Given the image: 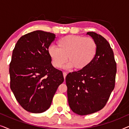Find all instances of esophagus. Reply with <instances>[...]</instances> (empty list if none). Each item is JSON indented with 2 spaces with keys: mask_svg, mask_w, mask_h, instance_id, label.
I'll return each instance as SVG.
<instances>
[{
  "mask_svg": "<svg viewBox=\"0 0 129 129\" xmlns=\"http://www.w3.org/2000/svg\"><path fill=\"white\" fill-rule=\"evenodd\" d=\"M63 77H64V78L65 79V78H66V77L67 76V73H66V72H63Z\"/></svg>",
  "mask_w": 129,
  "mask_h": 129,
  "instance_id": "34e87169",
  "label": "esophagus"
}]
</instances>
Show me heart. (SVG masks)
Wrapping results in <instances>:
<instances>
[{
    "mask_svg": "<svg viewBox=\"0 0 129 129\" xmlns=\"http://www.w3.org/2000/svg\"><path fill=\"white\" fill-rule=\"evenodd\" d=\"M57 45L58 48L51 46L48 49L52 64L56 68H61L68 59L67 68L83 70L94 60L98 50L93 39L77 35L63 37L58 40Z\"/></svg>",
    "mask_w": 129,
    "mask_h": 129,
    "instance_id": "heart-1",
    "label": "heart"
}]
</instances>
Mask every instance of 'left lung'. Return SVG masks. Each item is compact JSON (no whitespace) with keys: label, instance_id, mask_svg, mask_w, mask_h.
Returning a JSON list of instances; mask_svg holds the SVG:
<instances>
[{"label":"left lung","instance_id":"1","mask_svg":"<svg viewBox=\"0 0 129 129\" xmlns=\"http://www.w3.org/2000/svg\"><path fill=\"white\" fill-rule=\"evenodd\" d=\"M87 34L98 46L96 57L87 68L69 73L66 77L69 105L74 113L81 116L105 106L115 86L117 71L113 51L107 40L93 31Z\"/></svg>","mask_w":129,"mask_h":129}]
</instances>
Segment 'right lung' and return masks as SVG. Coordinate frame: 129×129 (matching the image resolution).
I'll use <instances>...</instances> for the list:
<instances>
[{
  "mask_svg": "<svg viewBox=\"0 0 129 129\" xmlns=\"http://www.w3.org/2000/svg\"><path fill=\"white\" fill-rule=\"evenodd\" d=\"M54 33L36 30L23 35L13 50L10 86L24 110L40 113L50 107L58 87L64 82L61 70L52 64L48 49Z\"/></svg>",
  "mask_w": 129,
  "mask_h": 129,
  "instance_id": "1",
  "label": "right lung"
}]
</instances>
